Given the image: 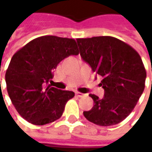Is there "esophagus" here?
<instances>
[{"mask_svg": "<svg viewBox=\"0 0 152 152\" xmlns=\"http://www.w3.org/2000/svg\"><path fill=\"white\" fill-rule=\"evenodd\" d=\"M76 95L77 96V97H79V98H82V97H84V96H85V94H82V93L76 92Z\"/></svg>", "mask_w": 152, "mask_h": 152, "instance_id": "1", "label": "esophagus"}]
</instances>
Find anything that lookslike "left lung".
Returning <instances> with one entry per match:
<instances>
[{"label":"left lung","instance_id":"8db88e82","mask_svg":"<svg viewBox=\"0 0 152 152\" xmlns=\"http://www.w3.org/2000/svg\"><path fill=\"white\" fill-rule=\"evenodd\" d=\"M82 59L102 77L104 96L89 94L94 107L85 117L100 126L124 121L134 110L145 88L147 72L140 55L130 45L112 37L76 39Z\"/></svg>","mask_w":152,"mask_h":152}]
</instances>
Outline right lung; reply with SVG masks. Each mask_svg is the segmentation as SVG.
Returning a JSON list of instances; mask_svg holds the SVG:
<instances>
[{"label": "right lung", "mask_w": 152, "mask_h": 152, "mask_svg": "<svg viewBox=\"0 0 152 152\" xmlns=\"http://www.w3.org/2000/svg\"><path fill=\"white\" fill-rule=\"evenodd\" d=\"M79 54L76 40L55 36L36 38L12 57L5 72L10 99L18 114L31 124L44 125L59 119L72 91L49 85L58 64Z\"/></svg>", "instance_id": "right-lung-1"}]
</instances>
